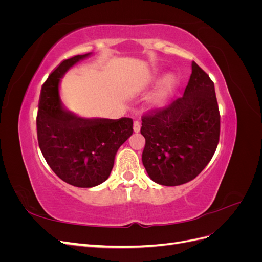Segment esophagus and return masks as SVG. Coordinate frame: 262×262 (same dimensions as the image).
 Wrapping results in <instances>:
<instances>
[{"mask_svg": "<svg viewBox=\"0 0 262 262\" xmlns=\"http://www.w3.org/2000/svg\"><path fill=\"white\" fill-rule=\"evenodd\" d=\"M140 130H141V123L138 120H136L133 122V131L138 133Z\"/></svg>", "mask_w": 262, "mask_h": 262, "instance_id": "obj_1", "label": "esophagus"}]
</instances>
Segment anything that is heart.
<instances>
[{
	"instance_id": "obj_1",
	"label": "heart",
	"mask_w": 262,
	"mask_h": 262,
	"mask_svg": "<svg viewBox=\"0 0 262 262\" xmlns=\"http://www.w3.org/2000/svg\"><path fill=\"white\" fill-rule=\"evenodd\" d=\"M176 77L175 76H169L167 80H166V82H165V87H164V90H163V92L161 93V95H160V99H163L164 97H165V95L167 94V92L170 90V89H172L173 87V85L176 84Z\"/></svg>"
}]
</instances>
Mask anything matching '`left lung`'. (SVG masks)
<instances>
[{
  "mask_svg": "<svg viewBox=\"0 0 262 262\" xmlns=\"http://www.w3.org/2000/svg\"><path fill=\"white\" fill-rule=\"evenodd\" d=\"M221 116L214 83L192 61L184 96L142 116L145 138L142 162L149 178L163 186L191 181L215 153Z\"/></svg>",
  "mask_w": 262,
  "mask_h": 262,
  "instance_id": "obj_1",
  "label": "left lung"
}]
</instances>
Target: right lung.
Returning <instances> with one entry per match:
<instances>
[{
  "label": "right lung",
  "instance_id": "right-lung-1",
  "mask_svg": "<svg viewBox=\"0 0 262 262\" xmlns=\"http://www.w3.org/2000/svg\"><path fill=\"white\" fill-rule=\"evenodd\" d=\"M87 54L63 60L41 87L36 118L38 144L46 162L63 181L80 188L104 182L112 172L118 148L133 133L131 118H78L60 104L59 82Z\"/></svg>",
  "mask_w": 262,
  "mask_h": 262
}]
</instances>
